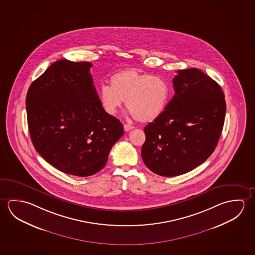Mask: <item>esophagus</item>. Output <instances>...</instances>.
Listing matches in <instances>:
<instances>
[{
	"instance_id": "34e87169",
	"label": "esophagus",
	"mask_w": 255,
	"mask_h": 255,
	"mask_svg": "<svg viewBox=\"0 0 255 255\" xmlns=\"http://www.w3.org/2000/svg\"><path fill=\"white\" fill-rule=\"evenodd\" d=\"M133 128L134 127L132 126H129V125H126V124H125V125H124V129H125V130H126V131H129V130L133 129Z\"/></svg>"
}]
</instances>
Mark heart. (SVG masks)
<instances>
[{"mask_svg": "<svg viewBox=\"0 0 255 255\" xmlns=\"http://www.w3.org/2000/svg\"><path fill=\"white\" fill-rule=\"evenodd\" d=\"M110 85L102 84L99 98L106 113L114 116L126 100L129 113L139 122H150L164 112L171 89L159 75L126 68L110 76Z\"/></svg>", "mask_w": 255, "mask_h": 255, "instance_id": "b5f03b06", "label": "heart"}]
</instances>
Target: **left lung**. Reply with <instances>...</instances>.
<instances>
[{
	"label": "left lung",
	"instance_id": "left-lung-1",
	"mask_svg": "<svg viewBox=\"0 0 255 255\" xmlns=\"http://www.w3.org/2000/svg\"><path fill=\"white\" fill-rule=\"evenodd\" d=\"M175 95L158 118L145 127L143 162L164 177L200 165L217 146L226 115L221 86L197 68L177 71Z\"/></svg>",
	"mask_w": 255,
	"mask_h": 255
}]
</instances>
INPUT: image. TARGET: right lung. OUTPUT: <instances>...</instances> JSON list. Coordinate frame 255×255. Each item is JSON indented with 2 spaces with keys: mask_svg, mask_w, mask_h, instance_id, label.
<instances>
[{
  "mask_svg": "<svg viewBox=\"0 0 255 255\" xmlns=\"http://www.w3.org/2000/svg\"><path fill=\"white\" fill-rule=\"evenodd\" d=\"M90 62L60 59L30 85L25 105L35 150L53 167L87 177L104 168L124 135L120 121L106 113Z\"/></svg>",
  "mask_w": 255,
  "mask_h": 255,
  "instance_id": "right-lung-1",
  "label": "right lung"
}]
</instances>
